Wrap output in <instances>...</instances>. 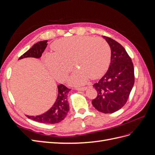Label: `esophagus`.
Masks as SVG:
<instances>
[{"mask_svg": "<svg viewBox=\"0 0 155 155\" xmlns=\"http://www.w3.org/2000/svg\"><path fill=\"white\" fill-rule=\"evenodd\" d=\"M87 88V87H77V88H76V89L77 91H85Z\"/></svg>", "mask_w": 155, "mask_h": 155, "instance_id": "34e87169", "label": "esophagus"}]
</instances>
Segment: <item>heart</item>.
Segmentation results:
<instances>
[{
    "instance_id": "heart-1",
    "label": "heart",
    "mask_w": 155,
    "mask_h": 155,
    "mask_svg": "<svg viewBox=\"0 0 155 155\" xmlns=\"http://www.w3.org/2000/svg\"><path fill=\"white\" fill-rule=\"evenodd\" d=\"M55 52L43 55L44 61L54 76L64 81L74 66L70 83L78 85L86 83L89 78L96 79L104 74L110 60V48L101 37L75 36L58 40L54 44Z\"/></svg>"
}]
</instances>
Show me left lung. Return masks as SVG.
I'll return each instance as SVG.
<instances>
[{
	"mask_svg": "<svg viewBox=\"0 0 155 155\" xmlns=\"http://www.w3.org/2000/svg\"><path fill=\"white\" fill-rule=\"evenodd\" d=\"M111 49V59L106 74L93 87L97 96L92 101L96 110L105 114L120 110L127 101L134 83V66L125 48L118 42L104 36Z\"/></svg>",
	"mask_w": 155,
	"mask_h": 155,
	"instance_id": "8db88e82",
	"label": "left lung"
}]
</instances>
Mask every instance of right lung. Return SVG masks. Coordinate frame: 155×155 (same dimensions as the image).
<instances>
[{"mask_svg":"<svg viewBox=\"0 0 155 155\" xmlns=\"http://www.w3.org/2000/svg\"><path fill=\"white\" fill-rule=\"evenodd\" d=\"M47 41H40L35 44L26 52L22 55L18 59L25 58H39L41 57L45 48L47 46ZM58 94L55 102L50 109L45 113L36 116H26L28 118L43 124H54L61 121L67 116L69 110V104L67 95L71 90L63 84L58 86Z\"/></svg>","mask_w":155,"mask_h":155,"instance_id":"add662e5","label":"right lung"}]
</instances>
